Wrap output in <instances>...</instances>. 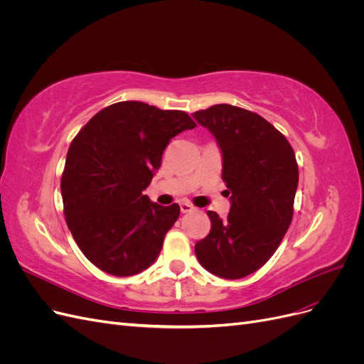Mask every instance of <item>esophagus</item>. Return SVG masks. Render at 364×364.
<instances>
[{
	"instance_id": "1",
	"label": "esophagus",
	"mask_w": 364,
	"mask_h": 364,
	"mask_svg": "<svg viewBox=\"0 0 364 364\" xmlns=\"http://www.w3.org/2000/svg\"><path fill=\"white\" fill-rule=\"evenodd\" d=\"M181 211H182L183 214L193 213V211H196V208H194L191 203H188V202H182V203H181Z\"/></svg>"
}]
</instances>
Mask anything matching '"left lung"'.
Here are the masks:
<instances>
[{
	"mask_svg": "<svg viewBox=\"0 0 364 364\" xmlns=\"http://www.w3.org/2000/svg\"><path fill=\"white\" fill-rule=\"evenodd\" d=\"M191 115L217 141L230 194L226 220L208 211L211 232L196 243V257L215 277L245 278L270 259L291 223L299 182L294 151L279 130L246 109L215 105Z\"/></svg>",
	"mask_w": 364,
	"mask_h": 364,
	"instance_id": "8db88e82",
	"label": "left lung"
}]
</instances>
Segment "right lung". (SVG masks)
Returning a JSON list of instances; mask_svg holds the SVG:
<instances>
[{
    "label": "right lung",
    "mask_w": 364,
    "mask_h": 364,
    "mask_svg": "<svg viewBox=\"0 0 364 364\" xmlns=\"http://www.w3.org/2000/svg\"><path fill=\"white\" fill-rule=\"evenodd\" d=\"M194 127L186 112L119 102L95 114L73 139L60 181L65 220L94 266L132 277L156 261L181 208L161 206L142 191L170 139Z\"/></svg>",
    "instance_id": "obj_1"
}]
</instances>
